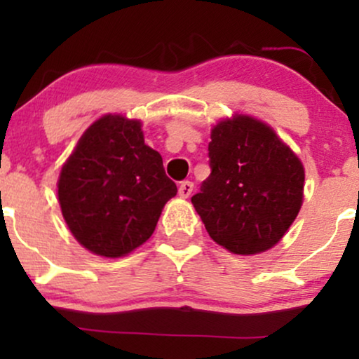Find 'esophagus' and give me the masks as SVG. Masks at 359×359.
<instances>
[{"label":"esophagus","mask_w":359,"mask_h":359,"mask_svg":"<svg viewBox=\"0 0 359 359\" xmlns=\"http://www.w3.org/2000/svg\"><path fill=\"white\" fill-rule=\"evenodd\" d=\"M194 191V184L191 180H184V182H180L179 185V196L180 197H189Z\"/></svg>","instance_id":"obj_1"}]
</instances>
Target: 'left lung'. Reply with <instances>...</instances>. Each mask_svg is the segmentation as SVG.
<instances>
[{"label": "left lung", "mask_w": 359, "mask_h": 359, "mask_svg": "<svg viewBox=\"0 0 359 359\" xmlns=\"http://www.w3.org/2000/svg\"><path fill=\"white\" fill-rule=\"evenodd\" d=\"M211 175L192 196L209 236L234 255H257L282 240L304 199V165L269 125L246 114L217 123Z\"/></svg>", "instance_id": "1"}]
</instances>
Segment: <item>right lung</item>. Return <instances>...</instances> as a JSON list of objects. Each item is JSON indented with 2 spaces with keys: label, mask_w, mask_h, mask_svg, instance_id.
<instances>
[{
  "label": "right lung",
  "mask_w": 359,
  "mask_h": 359,
  "mask_svg": "<svg viewBox=\"0 0 359 359\" xmlns=\"http://www.w3.org/2000/svg\"><path fill=\"white\" fill-rule=\"evenodd\" d=\"M62 216L90 253L119 258L155 231L177 194L162 156L145 145L142 123L106 114L84 131L59 177Z\"/></svg>",
  "instance_id": "right-lung-1"
}]
</instances>
